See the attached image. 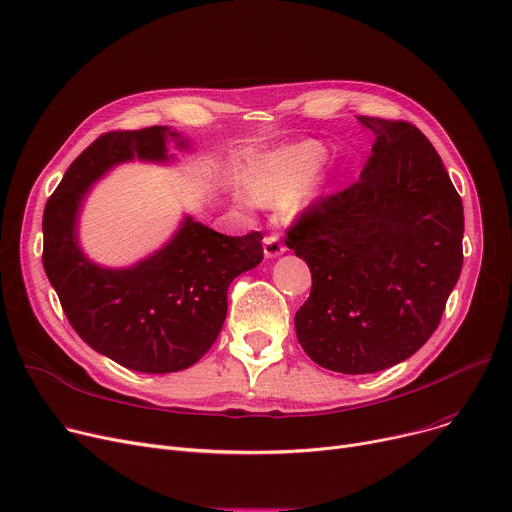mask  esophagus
Instances as JSON below:
<instances>
[{"label":"esophagus","mask_w":512,"mask_h":512,"mask_svg":"<svg viewBox=\"0 0 512 512\" xmlns=\"http://www.w3.org/2000/svg\"><path fill=\"white\" fill-rule=\"evenodd\" d=\"M286 251V245L280 240V236H265L263 238V253L267 259H274Z\"/></svg>","instance_id":"esophagus-1"}]
</instances>
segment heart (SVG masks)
Returning a JSON list of instances; mask_svg holds the SVG:
<instances>
[{
	"mask_svg": "<svg viewBox=\"0 0 512 512\" xmlns=\"http://www.w3.org/2000/svg\"><path fill=\"white\" fill-rule=\"evenodd\" d=\"M324 153V147L313 141L259 153L245 172L249 197L259 203H276L290 194L288 211L305 209L319 195V186L307 180L321 164Z\"/></svg>",
	"mask_w": 512,
	"mask_h": 512,
	"instance_id": "obj_1",
	"label": "heart"
}]
</instances>
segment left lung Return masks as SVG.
I'll return each mask as SVG.
<instances>
[{"instance_id":"left-lung-1","label":"left lung","mask_w":512,"mask_h":512,"mask_svg":"<svg viewBox=\"0 0 512 512\" xmlns=\"http://www.w3.org/2000/svg\"><path fill=\"white\" fill-rule=\"evenodd\" d=\"M375 134L361 178L315 199L286 230L311 270L294 315L303 351L340 373L415 355L440 324L463 267V201L411 122L359 116Z\"/></svg>"}]
</instances>
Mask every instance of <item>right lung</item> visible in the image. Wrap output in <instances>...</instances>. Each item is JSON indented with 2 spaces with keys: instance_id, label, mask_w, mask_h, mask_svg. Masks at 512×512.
<instances>
[{
  "instance_id": "1",
  "label": "right lung",
  "mask_w": 512,
  "mask_h": 512,
  "mask_svg": "<svg viewBox=\"0 0 512 512\" xmlns=\"http://www.w3.org/2000/svg\"><path fill=\"white\" fill-rule=\"evenodd\" d=\"M166 126L105 132L80 153L43 211V267L74 332L97 353L143 373L197 363L220 336L228 286L263 259L261 232L226 236L186 218L168 245L128 270L91 263L76 242L89 186L128 159L166 161Z\"/></svg>"
}]
</instances>
